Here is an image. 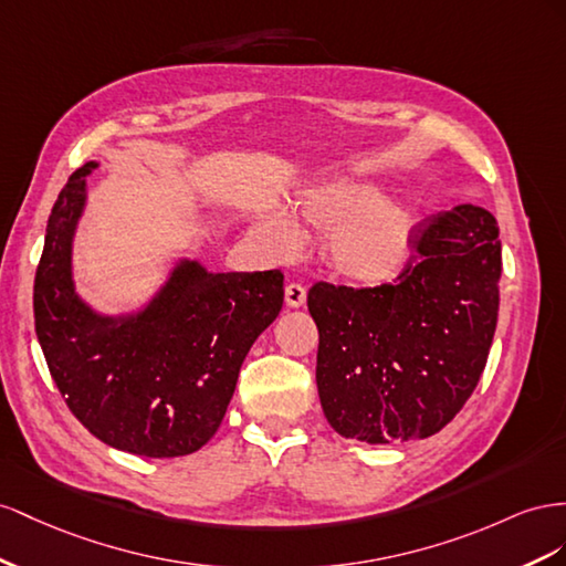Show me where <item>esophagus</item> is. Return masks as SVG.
<instances>
[{
	"label": "esophagus",
	"instance_id": "obj_1",
	"mask_svg": "<svg viewBox=\"0 0 566 566\" xmlns=\"http://www.w3.org/2000/svg\"><path fill=\"white\" fill-rule=\"evenodd\" d=\"M284 298L289 308H301L305 303V286L301 282H289L284 286Z\"/></svg>",
	"mask_w": 566,
	"mask_h": 566
}]
</instances>
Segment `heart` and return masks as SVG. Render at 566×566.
Segmentation results:
<instances>
[{
    "instance_id": "1",
    "label": "heart",
    "mask_w": 566,
    "mask_h": 566,
    "mask_svg": "<svg viewBox=\"0 0 566 566\" xmlns=\"http://www.w3.org/2000/svg\"><path fill=\"white\" fill-rule=\"evenodd\" d=\"M417 218L408 206L381 199V191L350 177H327L305 189L294 208H274L258 222L255 237L274 258L301 251L305 234L325 237L329 270L350 284L381 286L406 268Z\"/></svg>"
}]
</instances>
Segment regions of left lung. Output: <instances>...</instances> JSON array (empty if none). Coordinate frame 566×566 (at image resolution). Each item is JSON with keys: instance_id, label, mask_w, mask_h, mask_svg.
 Instances as JSON below:
<instances>
[{"instance_id": "left-lung-1", "label": "left lung", "mask_w": 566, "mask_h": 566, "mask_svg": "<svg viewBox=\"0 0 566 566\" xmlns=\"http://www.w3.org/2000/svg\"><path fill=\"white\" fill-rule=\"evenodd\" d=\"M417 258L391 284L317 282V391L346 439H427L453 419L489 360L500 305L497 222L462 203L419 222Z\"/></svg>"}]
</instances>
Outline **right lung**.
<instances>
[{"label": "right lung", "instance_id": "1", "mask_svg": "<svg viewBox=\"0 0 566 566\" xmlns=\"http://www.w3.org/2000/svg\"><path fill=\"white\" fill-rule=\"evenodd\" d=\"M77 168L46 222L35 272V332L56 389L111 448L180 458L218 431L249 348L284 303V272L211 274L182 263L137 317H96L73 294L71 239L85 201Z\"/></svg>", "mask_w": 566, "mask_h": 566}]
</instances>
